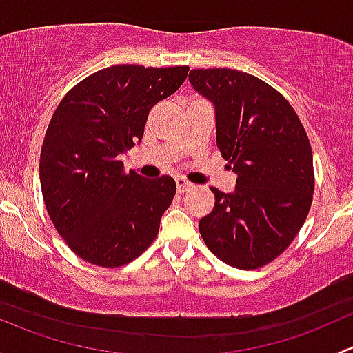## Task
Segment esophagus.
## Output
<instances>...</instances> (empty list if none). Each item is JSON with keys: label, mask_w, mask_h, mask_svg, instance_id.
Returning a JSON list of instances; mask_svg holds the SVG:
<instances>
[{"label": "esophagus", "mask_w": 353, "mask_h": 353, "mask_svg": "<svg viewBox=\"0 0 353 353\" xmlns=\"http://www.w3.org/2000/svg\"><path fill=\"white\" fill-rule=\"evenodd\" d=\"M176 184H177V191H179V193H186L188 190H191V188H193V184L188 183V181L183 179V177H177Z\"/></svg>", "instance_id": "1"}]
</instances>
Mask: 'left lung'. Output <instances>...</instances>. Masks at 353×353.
Here are the masks:
<instances>
[{
	"mask_svg": "<svg viewBox=\"0 0 353 353\" xmlns=\"http://www.w3.org/2000/svg\"><path fill=\"white\" fill-rule=\"evenodd\" d=\"M190 81L215 104L216 147L237 174L234 193L210 188L215 206L199 220V234L227 265L261 268L292 244L311 210L307 133L287 99L252 74L201 68Z\"/></svg>",
	"mask_w": 353,
	"mask_h": 353,
	"instance_id": "1",
	"label": "left lung"
}]
</instances>
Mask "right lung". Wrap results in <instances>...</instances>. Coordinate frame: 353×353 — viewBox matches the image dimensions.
<instances>
[{
    "label": "right lung",
    "mask_w": 353,
    "mask_h": 353,
    "mask_svg": "<svg viewBox=\"0 0 353 353\" xmlns=\"http://www.w3.org/2000/svg\"><path fill=\"white\" fill-rule=\"evenodd\" d=\"M188 71L104 68L74 85L52 114L39 163L42 198L68 248L90 265L119 268L155 241L176 181L126 172L121 155L141 140L150 109Z\"/></svg>",
    "instance_id": "add662e5"
}]
</instances>
